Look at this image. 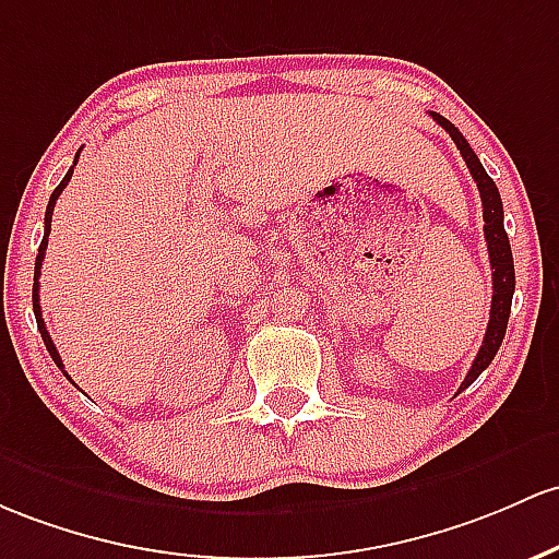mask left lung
<instances>
[{
	"mask_svg": "<svg viewBox=\"0 0 559 559\" xmlns=\"http://www.w3.org/2000/svg\"><path fill=\"white\" fill-rule=\"evenodd\" d=\"M445 132L451 134V140L456 143L459 153L464 156L467 162L469 175L475 177L477 190H480V199H483V230H486V241H488V257H490V273H493V297H490V321L486 329V340H483L480 349H477V358L472 364V369L467 373V379L462 382V392L464 388H469L483 371L488 369L490 360L496 358L499 353L501 340L507 334V321H509V310H512V294H514V262H512V247H509V238L504 230V206H501V195L496 182L490 180L488 171L483 169L480 158L475 156V151L469 148V143L464 140V134L451 124L445 116L440 114H429Z\"/></svg>",
	"mask_w": 559,
	"mask_h": 559,
	"instance_id": "1",
	"label": "left lung"
}]
</instances>
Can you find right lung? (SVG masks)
I'll return each mask as SVG.
<instances>
[{
	"label": "right lung",
	"mask_w": 559,
	"mask_h": 559,
	"mask_svg": "<svg viewBox=\"0 0 559 559\" xmlns=\"http://www.w3.org/2000/svg\"><path fill=\"white\" fill-rule=\"evenodd\" d=\"M76 162H79V153H76V158H73V167H76ZM73 167L69 169V175H66L63 180H60V186L52 190V195H50V204H47V212H45V238H41V243H39V254H36V265H34V316H36V326H39V334H41V340H45V345H47V349H50L52 360H55V364H58V369H60V371H63V360H60V353H58V347H55V342H52L50 331H47V326H45V318H41V305H39V275H41V262H45L47 236H50V225H52V210H55V201H58V195L63 193V188L69 186V180H71V175H73ZM63 373H66V371H63ZM66 379H69V382H73V379L69 377V373H66Z\"/></svg>",
	"instance_id": "obj_1"
}]
</instances>
